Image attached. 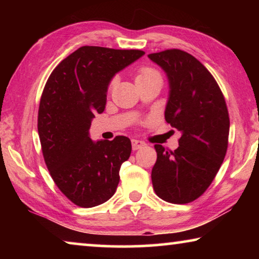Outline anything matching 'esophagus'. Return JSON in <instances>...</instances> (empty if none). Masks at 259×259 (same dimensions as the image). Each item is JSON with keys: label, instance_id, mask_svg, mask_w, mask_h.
<instances>
[{"label": "esophagus", "instance_id": "34e87169", "mask_svg": "<svg viewBox=\"0 0 259 259\" xmlns=\"http://www.w3.org/2000/svg\"><path fill=\"white\" fill-rule=\"evenodd\" d=\"M131 145H133V150H139V148H142L143 146H145L146 144L143 142V140H139V139H131Z\"/></svg>", "mask_w": 259, "mask_h": 259}]
</instances>
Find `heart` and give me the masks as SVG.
<instances>
[{
    "label": "heart",
    "mask_w": 259,
    "mask_h": 259,
    "mask_svg": "<svg viewBox=\"0 0 259 259\" xmlns=\"http://www.w3.org/2000/svg\"><path fill=\"white\" fill-rule=\"evenodd\" d=\"M152 78H161V74L156 71L155 68L150 67V66H142L138 68L137 74H136V84L139 82L143 81H147V80H152ZM116 80L115 78H112L109 81L108 85H107V93L111 94L114 85H115Z\"/></svg>",
    "instance_id": "1"
}]
</instances>
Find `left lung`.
<instances>
[{
	"instance_id": "obj_1",
	"label": "left lung",
	"mask_w": 259,
	"mask_h": 259,
	"mask_svg": "<svg viewBox=\"0 0 259 259\" xmlns=\"http://www.w3.org/2000/svg\"><path fill=\"white\" fill-rule=\"evenodd\" d=\"M148 58L168 75L165 121L182 134L177 150L154 145L153 188L166 202L190 203L207 191L226 155L230 133L226 102L211 73L186 51L168 49L150 54Z\"/></svg>"
}]
</instances>
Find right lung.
<instances>
[{
  "label": "right lung",
  "instance_id": "right-lung-1",
  "mask_svg": "<svg viewBox=\"0 0 259 259\" xmlns=\"http://www.w3.org/2000/svg\"><path fill=\"white\" fill-rule=\"evenodd\" d=\"M144 54L81 47L60 61L46 83L37 115L43 157L57 187L78 207L106 202L119 185L130 139L116 136L94 143L89 129L95 114L104 112L112 77Z\"/></svg>",
  "mask_w": 259,
  "mask_h": 259
}]
</instances>
